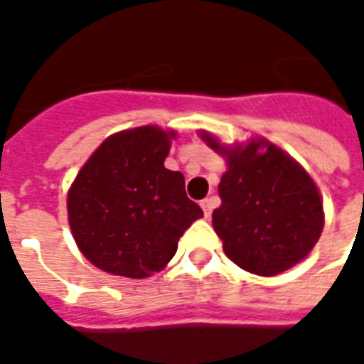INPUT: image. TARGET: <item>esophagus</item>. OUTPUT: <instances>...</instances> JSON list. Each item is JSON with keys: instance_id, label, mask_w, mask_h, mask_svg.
<instances>
[{"instance_id": "obj_1", "label": "esophagus", "mask_w": 364, "mask_h": 364, "mask_svg": "<svg viewBox=\"0 0 364 364\" xmlns=\"http://www.w3.org/2000/svg\"><path fill=\"white\" fill-rule=\"evenodd\" d=\"M200 206H203V210H205V216L206 218H210V214H213V208L216 206V198H205L203 203H200Z\"/></svg>"}]
</instances>
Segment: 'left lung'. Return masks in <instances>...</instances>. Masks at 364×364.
Segmentation results:
<instances>
[{"label": "left lung", "mask_w": 364, "mask_h": 364, "mask_svg": "<svg viewBox=\"0 0 364 364\" xmlns=\"http://www.w3.org/2000/svg\"><path fill=\"white\" fill-rule=\"evenodd\" d=\"M203 138L228 159L213 226L230 259L261 277L304 259L323 228V206L312 177L267 140L226 150L213 136Z\"/></svg>", "instance_id": "obj_1"}]
</instances>
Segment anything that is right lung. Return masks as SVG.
<instances>
[{"instance_id": "1", "label": "right lung", "mask_w": 364, "mask_h": 364, "mask_svg": "<svg viewBox=\"0 0 364 364\" xmlns=\"http://www.w3.org/2000/svg\"><path fill=\"white\" fill-rule=\"evenodd\" d=\"M171 136L158 127L112 134L80 169L68 193V218L95 267L130 279L158 273L183 232L203 218L183 173L164 166Z\"/></svg>"}]
</instances>
